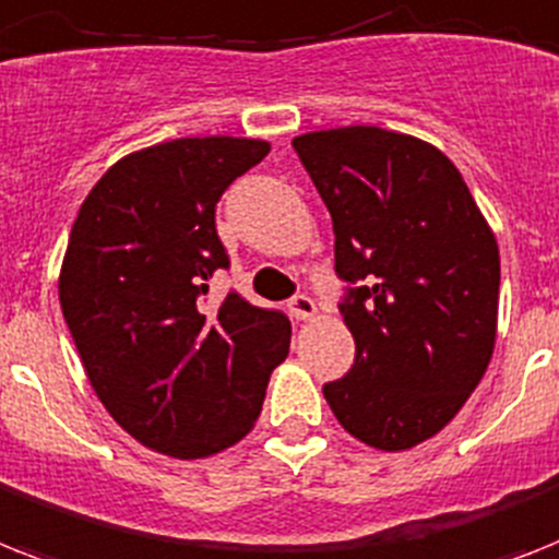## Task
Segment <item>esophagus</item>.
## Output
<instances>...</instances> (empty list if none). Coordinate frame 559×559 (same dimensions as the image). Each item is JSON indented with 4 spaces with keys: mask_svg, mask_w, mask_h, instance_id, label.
<instances>
[{
    "mask_svg": "<svg viewBox=\"0 0 559 559\" xmlns=\"http://www.w3.org/2000/svg\"><path fill=\"white\" fill-rule=\"evenodd\" d=\"M289 312H293L298 321H310L316 316V301H312L310 295H293L289 298Z\"/></svg>",
    "mask_w": 559,
    "mask_h": 559,
    "instance_id": "esophagus-1",
    "label": "esophagus"
}]
</instances>
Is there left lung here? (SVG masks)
Masks as SVG:
<instances>
[{"label":"left lung","mask_w":559,"mask_h":559,"mask_svg":"<svg viewBox=\"0 0 559 559\" xmlns=\"http://www.w3.org/2000/svg\"><path fill=\"white\" fill-rule=\"evenodd\" d=\"M330 209L356 361L324 384L342 428L379 451L437 437L483 382L500 307V249L437 146L376 129L293 140Z\"/></svg>","instance_id":"obj_1"}]
</instances>
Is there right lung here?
Wrapping results in <instances>:
<instances>
[{
  "instance_id": "right-lung-1",
  "label": "right lung",
  "mask_w": 559,
  "mask_h": 559,
  "mask_svg": "<svg viewBox=\"0 0 559 559\" xmlns=\"http://www.w3.org/2000/svg\"><path fill=\"white\" fill-rule=\"evenodd\" d=\"M266 140L180 138L99 177L68 238L59 304L111 419L152 451L203 460L247 437L289 353V319L238 293L206 304L229 270L215 229L226 186Z\"/></svg>"
}]
</instances>
